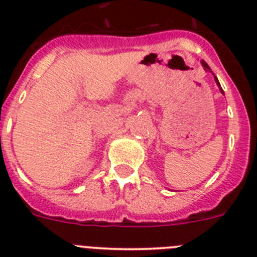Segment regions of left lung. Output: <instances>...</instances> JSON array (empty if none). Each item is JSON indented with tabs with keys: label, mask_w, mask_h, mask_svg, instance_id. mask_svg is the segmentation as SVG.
<instances>
[{
	"label": "left lung",
	"mask_w": 257,
	"mask_h": 257,
	"mask_svg": "<svg viewBox=\"0 0 257 257\" xmlns=\"http://www.w3.org/2000/svg\"><path fill=\"white\" fill-rule=\"evenodd\" d=\"M202 65H203V67H205V69H206V70H210V72H211L210 67H208V65H207V63H206V61H203V60H202ZM215 81H216L217 86H219V87H220V83H219V81H217V78H216V77H215ZM220 91H221L222 94H224V91H222V88H221V87H220Z\"/></svg>",
	"instance_id": "obj_1"
}]
</instances>
